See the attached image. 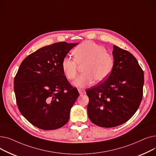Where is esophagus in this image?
<instances>
[{"mask_svg": "<svg viewBox=\"0 0 156 156\" xmlns=\"http://www.w3.org/2000/svg\"><path fill=\"white\" fill-rule=\"evenodd\" d=\"M78 92L80 94H85V90L83 89H78Z\"/></svg>", "mask_w": 156, "mask_h": 156, "instance_id": "1", "label": "esophagus"}]
</instances>
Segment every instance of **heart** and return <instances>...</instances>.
<instances>
[{
	"label": "heart",
	"instance_id": "heart-1",
	"mask_svg": "<svg viewBox=\"0 0 156 156\" xmlns=\"http://www.w3.org/2000/svg\"><path fill=\"white\" fill-rule=\"evenodd\" d=\"M73 59L65 57L62 61L63 73L68 80H73L77 75L79 66H83V74L78 76L72 85L82 88L92 85L94 80L96 82L105 80L111 74L114 65L113 56L106 52L102 45L92 41H86L75 48Z\"/></svg>",
	"mask_w": 156,
	"mask_h": 156
}]
</instances>
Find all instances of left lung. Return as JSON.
Returning <instances> with one entry per match:
<instances>
[{
	"label": "left lung",
	"instance_id": "obj_1",
	"mask_svg": "<svg viewBox=\"0 0 156 156\" xmlns=\"http://www.w3.org/2000/svg\"><path fill=\"white\" fill-rule=\"evenodd\" d=\"M114 68L103 82L86 91L88 116L94 124L112 128L132 118L142 99L144 71L135 57L113 46Z\"/></svg>",
	"mask_w": 156,
	"mask_h": 156
}]
</instances>
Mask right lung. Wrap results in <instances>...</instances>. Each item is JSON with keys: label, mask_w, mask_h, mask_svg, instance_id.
I'll list each match as a JSON object with an SVG mask.
<instances>
[{"label": "right lung", "mask_w": 156, "mask_h": 156, "mask_svg": "<svg viewBox=\"0 0 156 156\" xmlns=\"http://www.w3.org/2000/svg\"><path fill=\"white\" fill-rule=\"evenodd\" d=\"M78 44L61 42L40 48L27 56L18 69L14 80L18 109L40 129L59 128L69 119L79 93L64 75L61 63Z\"/></svg>", "instance_id": "add662e5"}]
</instances>
